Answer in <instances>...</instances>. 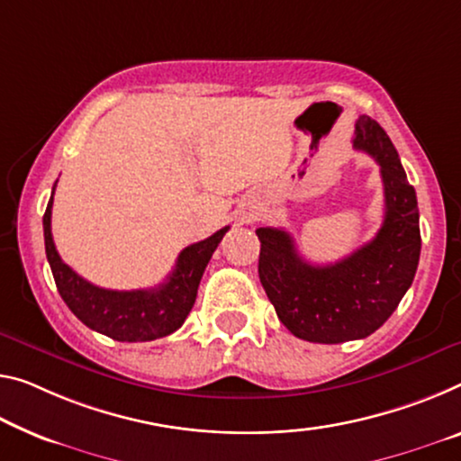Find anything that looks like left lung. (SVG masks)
Here are the masks:
<instances>
[{
  "mask_svg": "<svg viewBox=\"0 0 461 461\" xmlns=\"http://www.w3.org/2000/svg\"><path fill=\"white\" fill-rule=\"evenodd\" d=\"M352 144L381 168L385 218L373 240L328 266L303 259L285 229L261 226L259 280L290 334L315 344L371 336L398 307L420 258L416 191L377 122L358 117Z\"/></svg>",
  "mask_w": 461,
  "mask_h": 461,
  "instance_id": "8db88e82",
  "label": "left lung"
}]
</instances>
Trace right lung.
Masks as SVG:
<instances>
[{
    "label": "right lung",
    "instance_id": "obj_1",
    "mask_svg": "<svg viewBox=\"0 0 461 461\" xmlns=\"http://www.w3.org/2000/svg\"><path fill=\"white\" fill-rule=\"evenodd\" d=\"M51 208L53 194L42 216V230L45 253L61 299L84 325L117 342H150L179 330L194 307L197 286L212 253L229 230V226H224L200 243L185 247L176 258L175 270L168 274L167 282L157 288L109 290L90 285L68 264H63L51 235Z\"/></svg>",
    "mask_w": 461,
    "mask_h": 461
}]
</instances>
